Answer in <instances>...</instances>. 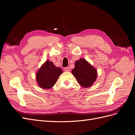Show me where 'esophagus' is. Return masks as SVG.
I'll list each match as a JSON object with an SVG mask.
<instances>
[{
    "label": "esophagus",
    "instance_id": "1",
    "mask_svg": "<svg viewBox=\"0 0 135 135\" xmlns=\"http://www.w3.org/2000/svg\"><path fill=\"white\" fill-rule=\"evenodd\" d=\"M64 70L65 71H70V69H69V67H66V68H64Z\"/></svg>",
    "mask_w": 135,
    "mask_h": 135
}]
</instances>
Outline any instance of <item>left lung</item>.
I'll list each match as a JSON object with an SVG mask.
<instances>
[{
  "label": "left lung",
  "instance_id": "1",
  "mask_svg": "<svg viewBox=\"0 0 135 135\" xmlns=\"http://www.w3.org/2000/svg\"><path fill=\"white\" fill-rule=\"evenodd\" d=\"M71 73L81 87H91L97 77L96 69L84 59H80L75 62V67Z\"/></svg>",
  "mask_w": 135,
  "mask_h": 135
}]
</instances>
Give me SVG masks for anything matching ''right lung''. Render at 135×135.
<instances>
[{"label":"right lung","instance_id":"obj_1","mask_svg":"<svg viewBox=\"0 0 135 135\" xmlns=\"http://www.w3.org/2000/svg\"><path fill=\"white\" fill-rule=\"evenodd\" d=\"M62 73V70L60 67H56L54 62L47 60L36 73V82L42 89H50L54 86Z\"/></svg>","mask_w":135,"mask_h":135}]
</instances>
